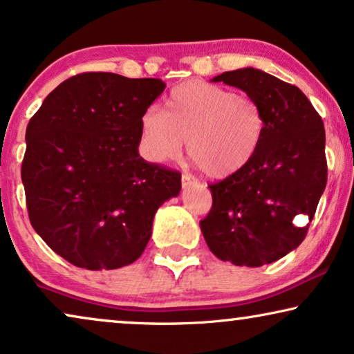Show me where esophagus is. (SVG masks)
<instances>
[{"mask_svg": "<svg viewBox=\"0 0 354 354\" xmlns=\"http://www.w3.org/2000/svg\"><path fill=\"white\" fill-rule=\"evenodd\" d=\"M196 183H198V180H196L195 177H192L190 174H183V176H182V185H183V188L196 185Z\"/></svg>", "mask_w": 354, "mask_h": 354, "instance_id": "obj_1", "label": "esophagus"}]
</instances>
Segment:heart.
Instances as JSON below:
<instances>
[{"label": "heart", "instance_id": "1", "mask_svg": "<svg viewBox=\"0 0 354 354\" xmlns=\"http://www.w3.org/2000/svg\"><path fill=\"white\" fill-rule=\"evenodd\" d=\"M143 151L154 162H166L187 151L209 177L224 178L248 166L266 133L263 108L248 95L205 80L174 86L164 114L145 111L140 120Z\"/></svg>", "mask_w": 354, "mask_h": 354}]
</instances>
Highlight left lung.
<instances>
[{"instance_id":"8db88e82","label":"left lung","mask_w":354,"mask_h":354,"mask_svg":"<svg viewBox=\"0 0 354 354\" xmlns=\"http://www.w3.org/2000/svg\"><path fill=\"white\" fill-rule=\"evenodd\" d=\"M243 90L263 108L261 148L240 172L212 183V207L200 222L217 258L259 268L298 248L308 234L298 216L311 222L326 190V130L298 86L253 67L217 75Z\"/></svg>"}]
</instances>
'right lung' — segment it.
Returning a JSON list of instances; mask_svg holds the SVG:
<instances>
[{
    "label": "right lung",
    "mask_w": 354,
    "mask_h": 354,
    "mask_svg": "<svg viewBox=\"0 0 354 354\" xmlns=\"http://www.w3.org/2000/svg\"><path fill=\"white\" fill-rule=\"evenodd\" d=\"M164 88L159 79L85 72L57 85L27 125L30 224L77 268L137 261L158 207L180 193V174L138 154L140 120Z\"/></svg>",
    "instance_id": "obj_1"
}]
</instances>
